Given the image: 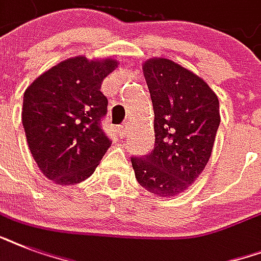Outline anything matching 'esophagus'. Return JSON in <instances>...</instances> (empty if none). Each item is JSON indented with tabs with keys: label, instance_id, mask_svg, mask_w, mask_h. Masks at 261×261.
<instances>
[{
	"label": "esophagus",
	"instance_id": "esophagus-1",
	"mask_svg": "<svg viewBox=\"0 0 261 261\" xmlns=\"http://www.w3.org/2000/svg\"><path fill=\"white\" fill-rule=\"evenodd\" d=\"M128 131H130V127L127 126V123H123V124L119 126V134H120V137L128 135Z\"/></svg>",
	"mask_w": 261,
	"mask_h": 261
}]
</instances>
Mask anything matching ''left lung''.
Returning a JSON list of instances; mask_svg holds the SVG:
<instances>
[{"mask_svg":"<svg viewBox=\"0 0 261 261\" xmlns=\"http://www.w3.org/2000/svg\"><path fill=\"white\" fill-rule=\"evenodd\" d=\"M154 111V147L131 157L137 181L163 198L186 191L210 160L218 130L219 101L200 77L171 59L143 63Z\"/></svg>","mask_w":261,"mask_h":261,"instance_id":"8db88e82","label":"left lung"}]
</instances>
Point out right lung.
<instances>
[{
  "label": "right lung",
  "instance_id": "right-lung-1",
  "mask_svg": "<svg viewBox=\"0 0 261 261\" xmlns=\"http://www.w3.org/2000/svg\"><path fill=\"white\" fill-rule=\"evenodd\" d=\"M115 67L114 59L75 57L27 88L21 114L27 142L43 174L59 186L89 177L111 146L101 127L108 100L100 89Z\"/></svg>",
  "mask_w": 261,
  "mask_h": 261
}]
</instances>
